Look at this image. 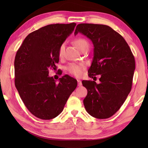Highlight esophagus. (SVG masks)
Masks as SVG:
<instances>
[{
    "mask_svg": "<svg viewBox=\"0 0 148 148\" xmlns=\"http://www.w3.org/2000/svg\"><path fill=\"white\" fill-rule=\"evenodd\" d=\"M77 86H82V82H81V81L77 79Z\"/></svg>",
    "mask_w": 148,
    "mask_h": 148,
    "instance_id": "esophagus-1",
    "label": "esophagus"
}]
</instances>
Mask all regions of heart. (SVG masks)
<instances>
[{"label":"heart","mask_w":148,"mask_h":148,"mask_svg":"<svg viewBox=\"0 0 148 148\" xmlns=\"http://www.w3.org/2000/svg\"><path fill=\"white\" fill-rule=\"evenodd\" d=\"M75 45L76 46L77 48L81 50L84 46L86 45H89L88 42L85 39L79 38L75 40L74 41ZM65 49V46L64 44L62 45L60 47L58 50V56L59 57H62L63 55H64ZM85 69V64L83 63H71L67 65L66 67V70L68 72L69 74L72 75L75 77H79L83 74V72L84 69Z\"/></svg>","instance_id":"heart-1"}]
</instances>
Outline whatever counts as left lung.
Instances as JSON below:
<instances>
[{
  "label": "left lung",
  "mask_w": 148,
  "mask_h": 148,
  "mask_svg": "<svg viewBox=\"0 0 148 148\" xmlns=\"http://www.w3.org/2000/svg\"><path fill=\"white\" fill-rule=\"evenodd\" d=\"M83 34L92 41L93 58L88 76L100 75L97 84L82 81L88 93L83 100L86 111L94 118L106 119L114 115L130 92L136 68L134 56L123 37L105 25L78 24L74 35Z\"/></svg>",
  "instance_id": "obj_1"
}]
</instances>
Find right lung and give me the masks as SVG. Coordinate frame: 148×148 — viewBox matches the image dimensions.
Segmentation results:
<instances>
[{"label":"right lung","mask_w":148,"mask_h":148,"mask_svg":"<svg viewBox=\"0 0 148 148\" xmlns=\"http://www.w3.org/2000/svg\"><path fill=\"white\" fill-rule=\"evenodd\" d=\"M76 23L51 24L29 34L14 60V83L25 106L42 119L55 118L62 112L77 80L69 75L56 83L49 70L56 68L58 50Z\"/></svg>","instance_id":"obj_1"}]
</instances>
